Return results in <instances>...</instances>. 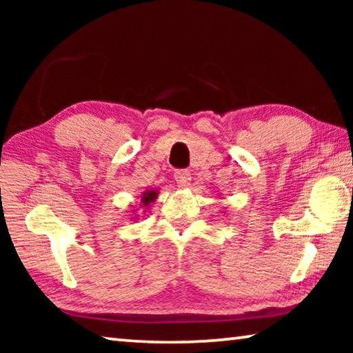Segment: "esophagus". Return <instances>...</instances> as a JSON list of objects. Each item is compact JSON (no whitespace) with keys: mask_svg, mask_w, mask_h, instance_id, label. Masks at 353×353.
Segmentation results:
<instances>
[{"mask_svg":"<svg viewBox=\"0 0 353 353\" xmlns=\"http://www.w3.org/2000/svg\"><path fill=\"white\" fill-rule=\"evenodd\" d=\"M174 179H176V182H177V185H179V187H181V188H187V187H190V182H191V174H190V171H185V170L176 171Z\"/></svg>","mask_w":353,"mask_h":353,"instance_id":"1","label":"esophagus"}]
</instances>
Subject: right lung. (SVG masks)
I'll return each mask as SVG.
<instances>
[{
  "mask_svg": "<svg viewBox=\"0 0 353 353\" xmlns=\"http://www.w3.org/2000/svg\"><path fill=\"white\" fill-rule=\"evenodd\" d=\"M157 196H159V190L157 188H151V190H146V191H143L141 193V198H140V208L143 212H146V210H149V207H151V204L152 202H155V199H157ZM132 212H135V210H132ZM130 219H137V216H132Z\"/></svg>",
  "mask_w": 353,
  "mask_h": 353,
  "instance_id": "right-lung-1",
  "label": "right lung"
}]
</instances>
